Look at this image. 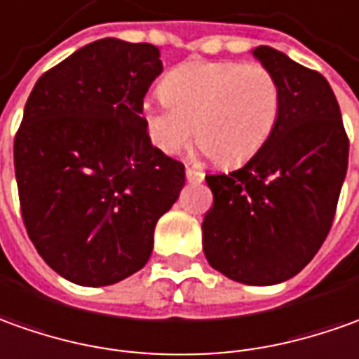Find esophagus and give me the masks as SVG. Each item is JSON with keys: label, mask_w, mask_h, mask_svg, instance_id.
Listing matches in <instances>:
<instances>
[{"label": "esophagus", "mask_w": 359, "mask_h": 359, "mask_svg": "<svg viewBox=\"0 0 359 359\" xmlns=\"http://www.w3.org/2000/svg\"><path fill=\"white\" fill-rule=\"evenodd\" d=\"M202 179H204V172L187 167V180H189V182H200Z\"/></svg>", "instance_id": "esophagus-1"}]
</instances>
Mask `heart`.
I'll list each match as a JSON object with an SVG mask.
<instances>
[{
    "label": "heart",
    "mask_w": 359,
    "mask_h": 359,
    "mask_svg": "<svg viewBox=\"0 0 359 359\" xmlns=\"http://www.w3.org/2000/svg\"><path fill=\"white\" fill-rule=\"evenodd\" d=\"M161 94L143 104L151 141L172 155L194 128L202 151L222 167L250 161L271 137L281 114V86L257 62H187L167 74Z\"/></svg>",
    "instance_id": "heart-1"
}]
</instances>
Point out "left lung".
Here are the masks:
<instances>
[{"mask_svg": "<svg viewBox=\"0 0 359 359\" xmlns=\"http://www.w3.org/2000/svg\"><path fill=\"white\" fill-rule=\"evenodd\" d=\"M281 86L271 137L241 169L208 175L214 204L204 255L243 285H277L302 271L332 226L348 170V135L326 78L271 46L251 50Z\"/></svg>", "mask_w": 359, "mask_h": 359, "instance_id": "obj_1", "label": "left lung"}]
</instances>
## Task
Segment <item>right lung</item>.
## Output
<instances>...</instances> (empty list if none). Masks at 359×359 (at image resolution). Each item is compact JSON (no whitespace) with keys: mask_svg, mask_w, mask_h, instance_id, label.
Returning <instances> with one entry per match:
<instances>
[{"mask_svg":"<svg viewBox=\"0 0 359 359\" xmlns=\"http://www.w3.org/2000/svg\"><path fill=\"white\" fill-rule=\"evenodd\" d=\"M163 72L149 43L100 39L36 80L13 143L27 233L82 287L123 281L184 187V165L151 145L143 97Z\"/></svg>","mask_w":359,"mask_h":359,"instance_id":"right-lung-1","label":"right lung"}]
</instances>
